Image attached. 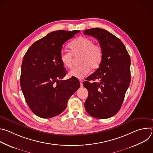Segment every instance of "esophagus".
<instances>
[{
    "label": "esophagus",
    "instance_id": "obj_1",
    "mask_svg": "<svg viewBox=\"0 0 153 153\" xmlns=\"http://www.w3.org/2000/svg\"><path fill=\"white\" fill-rule=\"evenodd\" d=\"M79 82H80V86H83V80H79Z\"/></svg>",
    "mask_w": 153,
    "mask_h": 153
}]
</instances>
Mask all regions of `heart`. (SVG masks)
I'll use <instances>...</instances> for the list:
<instances>
[{
  "instance_id": "1",
  "label": "heart",
  "mask_w": 153,
  "mask_h": 153,
  "mask_svg": "<svg viewBox=\"0 0 153 153\" xmlns=\"http://www.w3.org/2000/svg\"><path fill=\"white\" fill-rule=\"evenodd\" d=\"M70 51L62 50L60 54V60L63 67L70 68L72 66L73 56L79 57V62L81 63L77 67L72 68L69 73L70 77L83 79L90 71V69L98 68L102 62L103 50L102 47L89 37H80L69 45Z\"/></svg>"
}]
</instances>
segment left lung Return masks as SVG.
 Returning <instances> with one entry per match:
<instances>
[{
    "mask_svg": "<svg viewBox=\"0 0 153 153\" xmlns=\"http://www.w3.org/2000/svg\"><path fill=\"white\" fill-rule=\"evenodd\" d=\"M83 33L96 37L103 50L100 67L83 83L88 91L85 110L93 117L110 118L119 111L129 86L130 57L122 41L108 31L94 28ZM96 79L99 82L88 81Z\"/></svg>",
    "mask_w": 153,
    "mask_h": 153,
    "instance_id": "8db88e82",
    "label": "left lung"
}]
</instances>
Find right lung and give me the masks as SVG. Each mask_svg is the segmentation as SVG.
<instances>
[{"label":"right lung","mask_w":153,"mask_h":153,"mask_svg":"<svg viewBox=\"0 0 153 153\" xmlns=\"http://www.w3.org/2000/svg\"><path fill=\"white\" fill-rule=\"evenodd\" d=\"M80 31H55L34 42L22 63L20 83L31 110L42 118L62 113L70 97L79 88L76 77L62 80L66 71L60 60L63 43Z\"/></svg>","instance_id":"right-lung-1"}]
</instances>
